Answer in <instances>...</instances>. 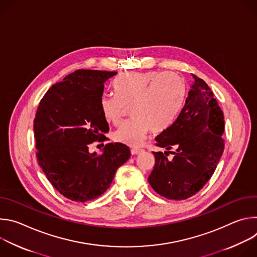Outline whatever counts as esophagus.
Segmentation results:
<instances>
[{
  "label": "esophagus",
  "instance_id": "34e87169",
  "mask_svg": "<svg viewBox=\"0 0 257 257\" xmlns=\"http://www.w3.org/2000/svg\"><path fill=\"white\" fill-rule=\"evenodd\" d=\"M141 153H143V150H141V149H132L131 150V154L133 155V156H136V155H140Z\"/></svg>",
  "mask_w": 257,
  "mask_h": 257
}]
</instances>
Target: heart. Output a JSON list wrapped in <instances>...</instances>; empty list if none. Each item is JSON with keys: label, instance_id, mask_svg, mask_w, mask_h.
Segmentation results:
<instances>
[{"label": "heart", "instance_id": "obj_1", "mask_svg": "<svg viewBox=\"0 0 257 257\" xmlns=\"http://www.w3.org/2000/svg\"><path fill=\"white\" fill-rule=\"evenodd\" d=\"M116 95L103 94L99 108L104 120L119 124L125 106L133 119L124 122L114 133L116 141L139 146L148 133L167 128L178 115L186 96V85L178 73L168 71L128 72L113 83Z\"/></svg>", "mask_w": 257, "mask_h": 257}]
</instances>
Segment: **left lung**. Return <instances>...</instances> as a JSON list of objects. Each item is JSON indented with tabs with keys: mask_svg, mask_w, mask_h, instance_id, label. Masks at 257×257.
I'll list each match as a JSON object with an SVG mask.
<instances>
[{
	"mask_svg": "<svg viewBox=\"0 0 257 257\" xmlns=\"http://www.w3.org/2000/svg\"><path fill=\"white\" fill-rule=\"evenodd\" d=\"M188 97L173 123L156 137L159 148L149 182L160 195L174 200L196 194L212 176L225 143L224 114L208 85L192 74ZM170 152L173 155L168 159Z\"/></svg>",
	"mask_w": 257,
	"mask_h": 257,
	"instance_id": "8db88e82",
	"label": "left lung"
}]
</instances>
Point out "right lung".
I'll use <instances>...</instances> for the list:
<instances>
[{"label": "right lung", "instance_id": "right-lung-1", "mask_svg": "<svg viewBox=\"0 0 257 257\" xmlns=\"http://www.w3.org/2000/svg\"><path fill=\"white\" fill-rule=\"evenodd\" d=\"M117 72L76 70L52 85L33 121L36 158L54 188L66 198L85 202L103 194L120 166L130 158L127 145L107 143L100 154L88 146L107 140L99 108L104 82Z\"/></svg>", "mask_w": 257, "mask_h": 257}]
</instances>
